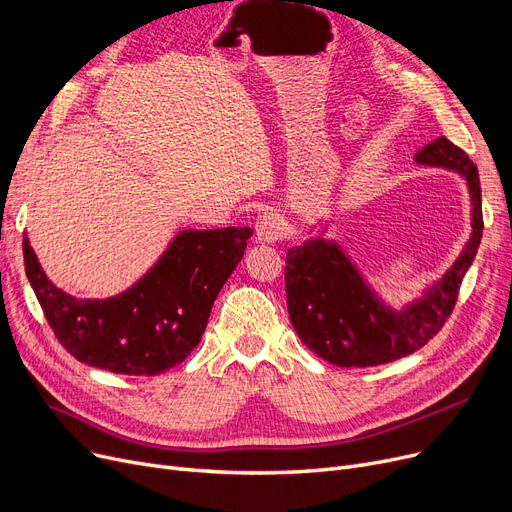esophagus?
Wrapping results in <instances>:
<instances>
[{"mask_svg":"<svg viewBox=\"0 0 512 512\" xmlns=\"http://www.w3.org/2000/svg\"><path fill=\"white\" fill-rule=\"evenodd\" d=\"M256 239L262 243H277L285 237V221L275 210H266L256 218Z\"/></svg>","mask_w":512,"mask_h":512,"instance_id":"obj_1","label":"esophagus"}]
</instances>
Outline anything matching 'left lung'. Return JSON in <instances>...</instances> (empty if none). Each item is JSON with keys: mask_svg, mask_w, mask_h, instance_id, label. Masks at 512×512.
I'll return each mask as SVG.
<instances>
[{"mask_svg": "<svg viewBox=\"0 0 512 512\" xmlns=\"http://www.w3.org/2000/svg\"><path fill=\"white\" fill-rule=\"evenodd\" d=\"M419 164L458 173L471 193V239L450 271L402 310L383 304L339 243L323 235L287 250L285 291L291 325L308 350L337 367H377L423 348L440 331L481 243L483 214L473 160L446 137L415 156Z\"/></svg>", "mask_w": 512, "mask_h": 512, "instance_id": "left-lung-1", "label": "left lung"}]
</instances>
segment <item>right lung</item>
<instances>
[{"label": "right lung", "mask_w": 512, "mask_h": 512, "mask_svg": "<svg viewBox=\"0 0 512 512\" xmlns=\"http://www.w3.org/2000/svg\"><path fill=\"white\" fill-rule=\"evenodd\" d=\"M250 227L181 231L123 294L79 300L58 289L22 239L24 271L58 342L77 360L118 375H160L200 344L218 291L246 250Z\"/></svg>", "instance_id": "obj_1"}]
</instances>
